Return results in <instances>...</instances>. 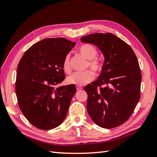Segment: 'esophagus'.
I'll return each instance as SVG.
<instances>
[{"mask_svg": "<svg viewBox=\"0 0 157 157\" xmlns=\"http://www.w3.org/2000/svg\"><path fill=\"white\" fill-rule=\"evenodd\" d=\"M76 89H77V90H81L82 89V88L79 87V86H76Z\"/></svg>", "mask_w": 157, "mask_h": 157, "instance_id": "obj_1", "label": "esophagus"}]
</instances>
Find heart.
Masks as SVG:
<instances>
[{
  "mask_svg": "<svg viewBox=\"0 0 157 157\" xmlns=\"http://www.w3.org/2000/svg\"><path fill=\"white\" fill-rule=\"evenodd\" d=\"M78 51L85 59L88 60L87 65L90 68L97 73L102 71V65L101 62L96 58L98 54V51L94 46L89 44H82L79 47ZM63 68L66 73H68L71 71L70 56L69 55H67L63 60ZM94 78V73L90 70H87V71L84 72L73 73L71 75L69 76L67 79V82L69 84L82 86L92 82Z\"/></svg>",
  "mask_w": 157,
  "mask_h": 157,
  "instance_id": "heart-1",
  "label": "heart"
}]
</instances>
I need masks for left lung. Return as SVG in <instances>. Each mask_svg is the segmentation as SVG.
<instances>
[{
  "label": "left lung",
  "instance_id": "obj_1",
  "mask_svg": "<svg viewBox=\"0 0 157 157\" xmlns=\"http://www.w3.org/2000/svg\"><path fill=\"white\" fill-rule=\"evenodd\" d=\"M105 56L98 79L86 86L87 111L96 125L111 129L124 123L140 98L142 74L131 46L111 33H96L81 38Z\"/></svg>",
  "mask_w": 157,
  "mask_h": 157
}]
</instances>
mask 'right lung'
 Here are the masks:
<instances>
[{"instance_id":"right-lung-1","label":"right lung","mask_w":157,"mask_h":157,"mask_svg":"<svg viewBox=\"0 0 157 157\" xmlns=\"http://www.w3.org/2000/svg\"><path fill=\"white\" fill-rule=\"evenodd\" d=\"M75 42L46 38L28 48L17 66L15 92L23 115L43 130L61 125L67 114L75 85L56 87L64 80L63 63Z\"/></svg>"}]
</instances>
